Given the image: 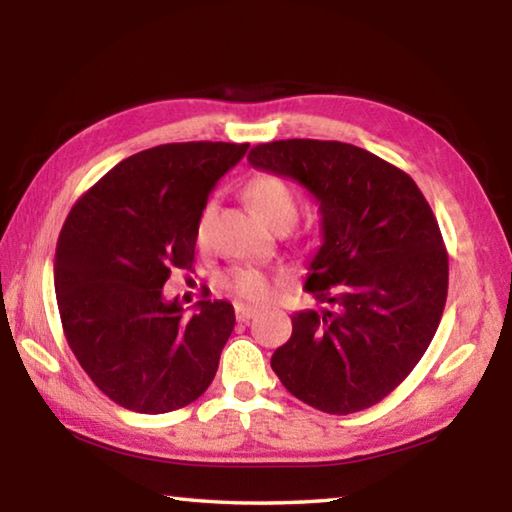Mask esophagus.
<instances>
[{"label": "esophagus", "instance_id": "esophagus-1", "mask_svg": "<svg viewBox=\"0 0 512 512\" xmlns=\"http://www.w3.org/2000/svg\"><path fill=\"white\" fill-rule=\"evenodd\" d=\"M257 314L255 307H248V305H235V316L239 323H246V320H250Z\"/></svg>", "mask_w": 512, "mask_h": 512}]
</instances>
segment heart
<instances>
[{
	"label": "heart",
	"mask_w": 512,
	"mask_h": 512,
	"mask_svg": "<svg viewBox=\"0 0 512 512\" xmlns=\"http://www.w3.org/2000/svg\"><path fill=\"white\" fill-rule=\"evenodd\" d=\"M244 192L257 214L266 223H271L273 228H287L296 219V192H293L284 178L273 176V173H257V176L248 180ZM212 207V203H205L196 219V241L201 246L207 239V225H210ZM275 282L277 277L259 271L255 266H237L223 275V287L241 300H264L273 291Z\"/></svg>",
	"instance_id": "heart-1"
}]
</instances>
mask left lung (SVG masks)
<instances>
[{
  "label": "left lung",
  "instance_id": "8db88e82",
  "mask_svg": "<svg viewBox=\"0 0 512 512\" xmlns=\"http://www.w3.org/2000/svg\"><path fill=\"white\" fill-rule=\"evenodd\" d=\"M253 167L289 176L320 203L323 246L305 289L329 309L291 318L271 368L318 411L370 409L409 377L443 318L449 257L409 173L354 144H257Z\"/></svg>",
  "mask_w": 512,
  "mask_h": 512
}]
</instances>
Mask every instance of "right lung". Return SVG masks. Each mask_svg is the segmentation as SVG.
Listing matches in <instances>:
<instances>
[{
  "mask_svg": "<svg viewBox=\"0 0 512 512\" xmlns=\"http://www.w3.org/2000/svg\"><path fill=\"white\" fill-rule=\"evenodd\" d=\"M246 151L153 146L112 167L67 214L54 262L60 323L81 368L128 411L183 409L212 384L235 309L201 300L185 316L162 287L173 268H192L198 212Z\"/></svg>",
  "mask_w": 512,
  "mask_h": 512,
  "instance_id": "right-lung-1",
  "label": "right lung"
}]
</instances>
